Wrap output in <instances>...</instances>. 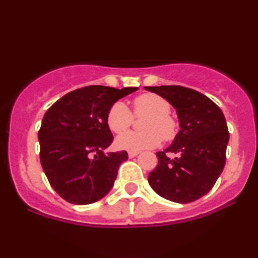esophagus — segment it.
Instances as JSON below:
<instances>
[{
	"mask_svg": "<svg viewBox=\"0 0 258 258\" xmlns=\"http://www.w3.org/2000/svg\"><path fill=\"white\" fill-rule=\"evenodd\" d=\"M138 154H139V152H128V158L130 159L135 158V156H137Z\"/></svg>",
	"mask_w": 258,
	"mask_h": 258,
	"instance_id": "34e87169",
	"label": "esophagus"
}]
</instances>
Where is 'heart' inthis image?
<instances>
[{
	"label": "heart",
	"instance_id": "obj_1",
	"mask_svg": "<svg viewBox=\"0 0 258 258\" xmlns=\"http://www.w3.org/2000/svg\"><path fill=\"white\" fill-rule=\"evenodd\" d=\"M137 116H148L143 123L144 132L130 131L120 135L115 141L117 149L141 152L153 149L165 141H171L177 135V122L170 115L171 106L166 99L154 93H144L133 102ZM133 115L123 102L114 103L106 114V125L114 133H122L130 128Z\"/></svg>",
	"mask_w": 258,
	"mask_h": 258
}]
</instances>
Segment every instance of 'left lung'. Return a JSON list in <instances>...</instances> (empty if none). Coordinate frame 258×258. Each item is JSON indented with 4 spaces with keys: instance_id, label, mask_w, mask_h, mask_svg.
<instances>
[{
    "instance_id": "8db88e82",
    "label": "left lung",
    "mask_w": 258,
    "mask_h": 258,
    "mask_svg": "<svg viewBox=\"0 0 258 258\" xmlns=\"http://www.w3.org/2000/svg\"><path fill=\"white\" fill-rule=\"evenodd\" d=\"M176 109L179 131L172 144L158 152L159 164L148 176L155 193L178 204L209 193L223 171L229 132L223 112L200 92L182 86L144 87ZM177 156L171 159L168 153Z\"/></svg>"
}]
</instances>
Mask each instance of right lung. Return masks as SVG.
<instances>
[{
  "label": "right lung",
  "instance_id": "obj_1",
  "mask_svg": "<svg viewBox=\"0 0 258 258\" xmlns=\"http://www.w3.org/2000/svg\"><path fill=\"white\" fill-rule=\"evenodd\" d=\"M137 90L87 86L69 92L46 111L38 131L41 165L52 188L68 203L88 205L110 191L128 156L104 153L112 142L106 114Z\"/></svg>",
  "mask_w": 258,
  "mask_h": 258
}]
</instances>
